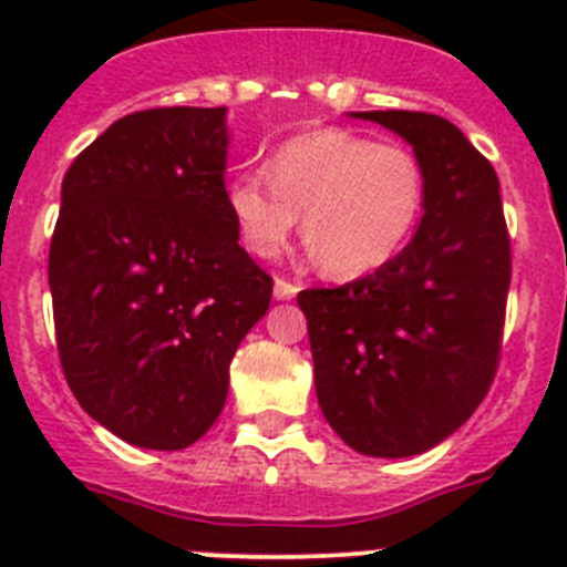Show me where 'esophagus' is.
I'll use <instances>...</instances> for the list:
<instances>
[{
    "instance_id": "esophagus-1",
    "label": "esophagus",
    "mask_w": 567,
    "mask_h": 567,
    "mask_svg": "<svg viewBox=\"0 0 567 567\" xmlns=\"http://www.w3.org/2000/svg\"><path fill=\"white\" fill-rule=\"evenodd\" d=\"M272 292H275V298H278V300H289V298H295V295H298V287H295L292 280H287V278H275Z\"/></svg>"
}]
</instances>
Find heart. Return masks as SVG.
Listing matches in <instances>:
<instances>
[{
    "label": "heart",
    "instance_id": "heart-1",
    "mask_svg": "<svg viewBox=\"0 0 567 567\" xmlns=\"http://www.w3.org/2000/svg\"><path fill=\"white\" fill-rule=\"evenodd\" d=\"M267 172L238 173L224 189L240 247L278 258L303 213V238L332 278H358L392 260L423 209L417 155L349 130L292 135L269 155Z\"/></svg>",
    "mask_w": 567,
    "mask_h": 567
}]
</instances>
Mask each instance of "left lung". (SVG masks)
I'll use <instances>...</instances> for the list:
<instances>
[{"label":"left lung","instance_id":"8db88e82","mask_svg":"<svg viewBox=\"0 0 567 567\" xmlns=\"http://www.w3.org/2000/svg\"><path fill=\"white\" fill-rule=\"evenodd\" d=\"M403 135L423 164V221L372 275L303 289L320 412L365 457H412L488 394L503 349L511 238L499 178L449 118L352 113Z\"/></svg>","mask_w":567,"mask_h":567}]
</instances>
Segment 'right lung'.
<instances>
[{
	"instance_id": "obj_1",
	"label": "right lung",
	"mask_w": 567,
	"mask_h": 567,
	"mask_svg": "<svg viewBox=\"0 0 567 567\" xmlns=\"http://www.w3.org/2000/svg\"><path fill=\"white\" fill-rule=\"evenodd\" d=\"M227 107H155L110 124L62 182L48 280L62 372L130 445L178 452L209 432L229 360L272 278L224 202Z\"/></svg>"
}]
</instances>
